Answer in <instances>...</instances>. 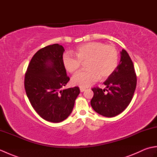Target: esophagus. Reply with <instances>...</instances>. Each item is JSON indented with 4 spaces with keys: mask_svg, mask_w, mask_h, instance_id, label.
I'll list each match as a JSON object with an SVG mask.
<instances>
[{
    "mask_svg": "<svg viewBox=\"0 0 157 157\" xmlns=\"http://www.w3.org/2000/svg\"><path fill=\"white\" fill-rule=\"evenodd\" d=\"M85 90H86L85 88H80V92H84Z\"/></svg>",
    "mask_w": 157,
    "mask_h": 157,
    "instance_id": "esophagus-1",
    "label": "esophagus"
}]
</instances>
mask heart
Here are the masks:
<instances>
[{"mask_svg": "<svg viewBox=\"0 0 157 157\" xmlns=\"http://www.w3.org/2000/svg\"><path fill=\"white\" fill-rule=\"evenodd\" d=\"M75 55L65 52L62 56L63 65L69 73L76 71L86 63L87 69L79 71L72 77L73 85L82 88L92 86L100 78H109L115 71L118 65V52L113 45H105L102 42H90L78 46Z\"/></svg>", "mask_w": 157, "mask_h": 157, "instance_id": "obj_1", "label": "heart"}]
</instances>
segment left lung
I'll return each instance as SVG.
<instances>
[{
  "mask_svg": "<svg viewBox=\"0 0 157 157\" xmlns=\"http://www.w3.org/2000/svg\"><path fill=\"white\" fill-rule=\"evenodd\" d=\"M120 54L119 65L103 83L105 88H92V107L106 117H113L124 111L132 101L137 84L134 64L128 53L123 49Z\"/></svg>",
  "mask_w": 157,
  "mask_h": 157,
  "instance_id": "8db88e82",
  "label": "left lung"
}]
</instances>
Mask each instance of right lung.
Returning <instances> with one entry per match:
<instances>
[{
  "instance_id": "right-lung-1",
  "label": "right lung",
  "mask_w": 157,
  "mask_h": 157,
  "mask_svg": "<svg viewBox=\"0 0 157 157\" xmlns=\"http://www.w3.org/2000/svg\"><path fill=\"white\" fill-rule=\"evenodd\" d=\"M64 51L59 44L39 50L25 75L26 94L33 108L42 118L52 123L68 117L80 92L78 87L61 89L69 81L62 62Z\"/></svg>"
}]
</instances>
